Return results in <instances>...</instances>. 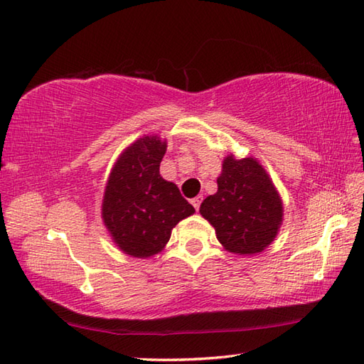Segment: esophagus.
Returning a JSON list of instances; mask_svg holds the SVG:
<instances>
[{"mask_svg": "<svg viewBox=\"0 0 364 364\" xmlns=\"http://www.w3.org/2000/svg\"><path fill=\"white\" fill-rule=\"evenodd\" d=\"M200 203H203V196H198V198H195V199L191 200V204H193V207H195L196 212H198L199 207H200Z\"/></svg>", "mask_w": 364, "mask_h": 364, "instance_id": "esophagus-1", "label": "esophagus"}]
</instances>
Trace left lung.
<instances>
[{
	"label": "left lung",
	"instance_id": "8db88e82",
	"mask_svg": "<svg viewBox=\"0 0 364 364\" xmlns=\"http://www.w3.org/2000/svg\"><path fill=\"white\" fill-rule=\"evenodd\" d=\"M218 191L200 204L199 213L213 225L225 250L252 255L268 247L282 224L284 207L264 168L252 157L223 161Z\"/></svg>",
	"mask_w": 364,
	"mask_h": 364
}]
</instances>
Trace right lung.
<instances>
[{"label":"right lung","instance_id":"1","mask_svg":"<svg viewBox=\"0 0 364 364\" xmlns=\"http://www.w3.org/2000/svg\"><path fill=\"white\" fill-rule=\"evenodd\" d=\"M166 140L148 135L134 141L115 161L102 199V221L124 254H159L176 224L195 213L177 185L160 176Z\"/></svg>","mask_w":364,"mask_h":364}]
</instances>
